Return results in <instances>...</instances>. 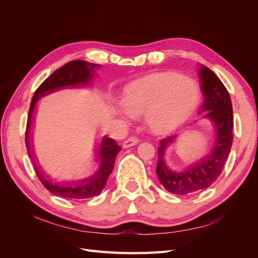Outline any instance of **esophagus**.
Here are the masks:
<instances>
[{
  "mask_svg": "<svg viewBox=\"0 0 258 258\" xmlns=\"http://www.w3.org/2000/svg\"><path fill=\"white\" fill-rule=\"evenodd\" d=\"M138 143H139L138 138H136V137H130V138H128L127 140H124V141L122 142V147H123V148H128V147H130V146L137 145Z\"/></svg>",
  "mask_w": 258,
  "mask_h": 258,
  "instance_id": "esophagus-1",
  "label": "esophagus"
}]
</instances>
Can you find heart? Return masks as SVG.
Returning <instances> with one entry per match:
<instances>
[{"instance_id":"heart-1","label":"heart","mask_w":258,"mask_h":258,"mask_svg":"<svg viewBox=\"0 0 258 258\" xmlns=\"http://www.w3.org/2000/svg\"><path fill=\"white\" fill-rule=\"evenodd\" d=\"M201 98L198 83L172 72L156 73L127 84L121 90L122 103L115 112L121 121L141 114L155 134H169L189 118Z\"/></svg>"}]
</instances>
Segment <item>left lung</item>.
Wrapping results in <instances>:
<instances>
[{"instance_id": "8db88e82", "label": "left lung", "mask_w": 258, "mask_h": 258, "mask_svg": "<svg viewBox=\"0 0 258 258\" xmlns=\"http://www.w3.org/2000/svg\"><path fill=\"white\" fill-rule=\"evenodd\" d=\"M204 104L199 114L200 129L207 137L205 155L197 159L178 153V136L160 141L156 173L165 188L174 195H188L212 185L221 175L232 145V104L229 92L213 71L199 70Z\"/></svg>"}]
</instances>
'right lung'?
<instances>
[{
    "label": "right lung",
    "instance_id": "1",
    "mask_svg": "<svg viewBox=\"0 0 258 258\" xmlns=\"http://www.w3.org/2000/svg\"><path fill=\"white\" fill-rule=\"evenodd\" d=\"M100 66L90 63L84 60L70 61L62 68L56 70L48 79H46L40 87L34 92L30 104L27 129H26V145L28 154L33 161L35 173L45 188L56 196L67 199H86L92 198L101 194L106 185L108 176L112 173L116 156L121 148L116 143L115 140L104 137L95 148V160L91 168L84 175L69 181H57L46 176L34 160L32 144L30 142V127L32 123V116L34 106L38 99L48 95V93L58 91L66 87H79L87 86L93 79L95 70Z\"/></svg>",
    "mask_w": 258,
    "mask_h": 258
}]
</instances>
